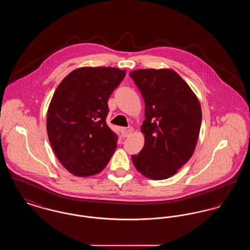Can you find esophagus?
I'll list each match as a JSON object with an SVG mask.
<instances>
[{
  "label": "esophagus",
  "mask_w": 250,
  "mask_h": 250,
  "mask_svg": "<svg viewBox=\"0 0 250 250\" xmlns=\"http://www.w3.org/2000/svg\"><path fill=\"white\" fill-rule=\"evenodd\" d=\"M133 127H127V128H123L122 129V135L124 138H126L128 136H130L131 134L133 133Z\"/></svg>",
  "instance_id": "1"
}]
</instances>
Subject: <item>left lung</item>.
<instances>
[{"mask_svg": "<svg viewBox=\"0 0 250 250\" xmlns=\"http://www.w3.org/2000/svg\"><path fill=\"white\" fill-rule=\"evenodd\" d=\"M145 103L142 125L144 146L132 155L135 167L147 178L174 175L193 155L202 124L198 97L171 69H138L129 73Z\"/></svg>", "mask_w": 250, "mask_h": 250, "instance_id": "8db88e82", "label": "left lung"}]
</instances>
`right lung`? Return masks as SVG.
Masks as SVG:
<instances>
[{"label":"right lung","mask_w":250,"mask_h":250,"mask_svg":"<svg viewBox=\"0 0 250 250\" xmlns=\"http://www.w3.org/2000/svg\"><path fill=\"white\" fill-rule=\"evenodd\" d=\"M125 77L115 67L84 66L58 85L48 106L47 132L62 165L79 177L99 173L117 147L106 123L107 100Z\"/></svg>","instance_id":"add662e5"}]
</instances>
